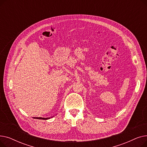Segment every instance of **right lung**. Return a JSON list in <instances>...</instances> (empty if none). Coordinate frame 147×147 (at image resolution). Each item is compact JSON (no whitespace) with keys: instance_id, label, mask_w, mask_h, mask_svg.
<instances>
[{"instance_id":"add662e5","label":"right lung","mask_w":147,"mask_h":147,"mask_svg":"<svg viewBox=\"0 0 147 147\" xmlns=\"http://www.w3.org/2000/svg\"><path fill=\"white\" fill-rule=\"evenodd\" d=\"M33 118L34 119H40V120H48L51 117H47V118H44V117H33Z\"/></svg>"}]
</instances>
